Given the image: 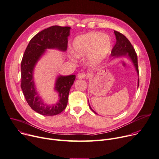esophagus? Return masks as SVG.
Listing matches in <instances>:
<instances>
[{
    "label": "esophagus",
    "mask_w": 159,
    "mask_h": 159,
    "mask_svg": "<svg viewBox=\"0 0 159 159\" xmlns=\"http://www.w3.org/2000/svg\"><path fill=\"white\" fill-rule=\"evenodd\" d=\"M77 77H78L79 79H84V78L86 77V73H84V72L79 73L78 74Z\"/></svg>",
    "instance_id": "obj_1"
}]
</instances>
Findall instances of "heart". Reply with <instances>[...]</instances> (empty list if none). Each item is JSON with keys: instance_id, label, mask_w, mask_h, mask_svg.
Returning <instances> with one entry per match:
<instances>
[{"instance_id": "heart-1", "label": "heart", "mask_w": 159, "mask_h": 159, "mask_svg": "<svg viewBox=\"0 0 159 159\" xmlns=\"http://www.w3.org/2000/svg\"><path fill=\"white\" fill-rule=\"evenodd\" d=\"M111 45V39L109 36L97 32H91L76 38L73 43V51L77 57L90 54V61L97 64L107 57Z\"/></svg>"}]
</instances>
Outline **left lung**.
<instances>
[{
  "instance_id": "8db88e82",
  "label": "left lung",
  "mask_w": 159,
  "mask_h": 159,
  "mask_svg": "<svg viewBox=\"0 0 159 159\" xmlns=\"http://www.w3.org/2000/svg\"><path fill=\"white\" fill-rule=\"evenodd\" d=\"M114 33L116 38V43L112 49L111 54V56H114V57L121 56H129L132 61L134 65L135 66V68L136 69L137 73H138L139 75L138 63H137V56L134 48L133 47L130 41L123 34L120 33V32L116 31V30H114ZM139 85V79H138V86ZM89 106L93 112H94L95 114H97V112H95V111H94L91 109L89 103Z\"/></svg>"
}]
</instances>
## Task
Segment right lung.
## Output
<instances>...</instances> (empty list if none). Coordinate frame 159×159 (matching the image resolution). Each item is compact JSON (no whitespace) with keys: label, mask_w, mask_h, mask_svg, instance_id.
<instances>
[{"label":"right lung","mask_w":159,"mask_h":159,"mask_svg":"<svg viewBox=\"0 0 159 159\" xmlns=\"http://www.w3.org/2000/svg\"><path fill=\"white\" fill-rule=\"evenodd\" d=\"M70 27L54 25L41 30L30 39L21 62V88L31 109L44 116H54L66 107L70 88L75 80V75L59 76L56 80L55 89L59 93V102L48 105L38 96L33 82L34 66L47 48H57L66 51Z\"/></svg>","instance_id":"add662e5"}]
</instances>
